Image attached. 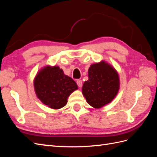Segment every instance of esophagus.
I'll return each instance as SVG.
<instances>
[{
	"instance_id": "34e87169",
	"label": "esophagus",
	"mask_w": 157,
	"mask_h": 157,
	"mask_svg": "<svg viewBox=\"0 0 157 157\" xmlns=\"http://www.w3.org/2000/svg\"><path fill=\"white\" fill-rule=\"evenodd\" d=\"M77 84L79 88H81L82 86V81L81 80H77Z\"/></svg>"
}]
</instances>
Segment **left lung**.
<instances>
[{
  "mask_svg": "<svg viewBox=\"0 0 157 157\" xmlns=\"http://www.w3.org/2000/svg\"><path fill=\"white\" fill-rule=\"evenodd\" d=\"M88 72V80L84 82L82 88L87 103L96 109L110 103L120 88L117 71L107 61L101 60L90 65Z\"/></svg>",
  "mask_w": 157,
  "mask_h": 157,
  "instance_id": "8db88e82",
  "label": "left lung"
}]
</instances>
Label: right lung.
<instances>
[{
    "label": "right lung",
    "mask_w": 157,
    "mask_h": 157,
    "mask_svg": "<svg viewBox=\"0 0 157 157\" xmlns=\"http://www.w3.org/2000/svg\"><path fill=\"white\" fill-rule=\"evenodd\" d=\"M33 83L36 97L42 103L53 109L63 107L71 94L78 89L74 80L56 65H48L40 69Z\"/></svg>",
    "instance_id": "obj_1"
}]
</instances>
